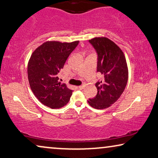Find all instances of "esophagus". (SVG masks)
<instances>
[{"label":"esophagus","mask_w":158,"mask_h":158,"mask_svg":"<svg viewBox=\"0 0 158 158\" xmlns=\"http://www.w3.org/2000/svg\"><path fill=\"white\" fill-rule=\"evenodd\" d=\"M79 89H83L84 88V85H81V86H79L78 87Z\"/></svg>","instance_id":"obj_1"}]
</instances>
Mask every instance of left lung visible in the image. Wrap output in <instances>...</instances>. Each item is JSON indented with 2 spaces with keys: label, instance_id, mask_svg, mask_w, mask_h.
I'll return each instance as SVG.
<instances>
[{
  "label": "left lung",
  "instance_id": "8db88e82",
  "mask_svg": "<svg viewBox=\"0 0 158 158\" xmlns=\"http://www.w3.org/2000/svg\"><path fill=\"white\" fill-rule=\"evenodd\" d=\"M89 41L97 52V72L103 79L95 84L97 94L88 103L93 108L103 110L114 104L123 93L128 80L127 64L123 51L110 39L96 37Z\"/></svg>",
  "mask_w": 158,
  "mask_h": 158
}]
</instances>
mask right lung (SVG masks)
Masks as SVG:
<instances>
[{
	"mask_svg": "<svg viewBox=\"0 0 158 158\" xmlns=\"http://www.w3.org/2000/svg\"><path fill=\"white\" fill-rule=\"evenodd\" d=\"M46 41L35 49L28 64V79L35 97L52 109L63 107L73 91L59 81V73L79 44Z\"/></svg>",
	"mask_w": 158,
	"mask_h": 158,
	"instance_id": "right-lung-1",
	"label": "right lung"
}]
</instances>
